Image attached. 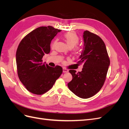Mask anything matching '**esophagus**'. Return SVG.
<instances>
[{
    "instance_id": "esophagus-1",
    "label": "esophagus",
    "mask_w": 129,
    "mask_h": 129,
    "mask_svg": "<svg viewBox=\"0 0 129 129\" xmlns=\"http://www.w3.org/2000/svg\"><path fill=\"white\" fill-rule=\"evenodd\" d=\"M68 72V70L67 69H66L65 68H63V73H67Z\"/></svg>"
}]
</instances>
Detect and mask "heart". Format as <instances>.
Segmentation results:
<instances>
[{
  "label": "heart",
  "mask_w": 129,
  "mask_h": 129,
  "mask_svg": "<svg viewBox=\"0 0 129 129\" xmlns=\"http://www.w3.org/2000/svg\"><path fill=\"white\" fill-rule=\"evenodd\" d=\"M64 39L65 40V41L67 43V44L70 48H73L74 47H75L76 45H77L80 40L79 37H78L76 33L74 32H69L66 33L64 35ZM56 42V40H55L53 41L52 45V47H54V46H55ZM79 48L77 47H76L75 48L76 51H78V50H79Z\"/></svg>",
  "instance_id": "1"
}]
</instances>
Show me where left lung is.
<instances>
[{
  "instance_id": "1",
  "label": "left lung",
  "mask_w": 129,
  "mask_h": 129,
  "mask_svg": "<svg viewBox=\"0 0 129 129\" xmlns=\"http://www.w3.org/2000/svg\"><path fill=\"white\" fill-rule=\"evenodd\" d=\"M84 47L77 63H83L77 73L70 70L73 79L68 83L70 90L82 99L95 95L102 88L106 79L110 59L104 41L96 34L85 30Z\"/></svg>"
}]
</instances>
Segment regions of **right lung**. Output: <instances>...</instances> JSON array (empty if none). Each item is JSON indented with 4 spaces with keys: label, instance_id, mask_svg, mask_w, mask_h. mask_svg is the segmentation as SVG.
<instances>
[{
    "label": "right lung",
    "instance_id": "add662e5",
    "mask_svg": "<svg viewBox=\"0 0 129 129\" xmlns=\"http://www.w3.org/2000/svg\"><path fill=\"white\" fill-rule=\"evenodd\" d=\"M60 29L42 26L25 36L16 52V63L19 80L27 90L42 95L51 89L63 69L59 66L52 67L42 63V58L50 50V42Z\"/></svg>",
    "mask_w": 129,
    "mask_h": 129
}]
</instances>
